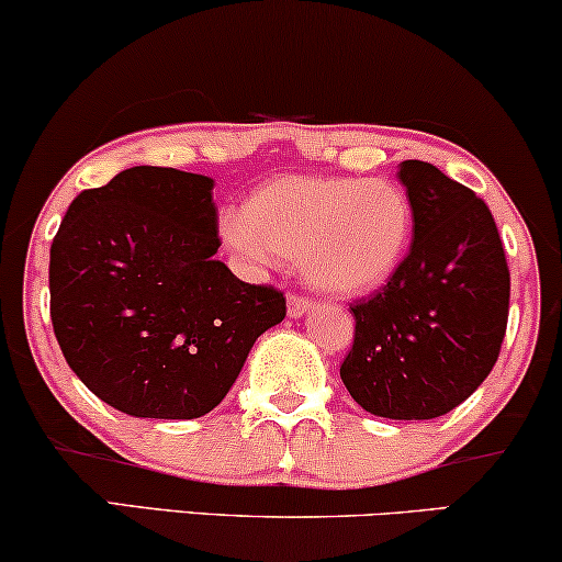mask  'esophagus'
<instances>
[{"instance_id": "esophagus-1", "label": "esophagus", "mask_w": 562, "mask_h": 562, "mask_svg": "<svg viewBox=\"0 0 562 562\" xmlns=\"http://www.w3.org/2000/svg\"><path fill=\"white\" fill-rule=\"evenodd\" d=\"M311 305H314V301H308V297L293 293V295L288 297V314L293 316V318H301L303 314H308Z\"/></svg>"}]
</instances>
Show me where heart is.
<instances>
[{"mask_svg": "<svg viewBox=\"0 0 562 562\" xmlns=\"http://www.w3.org/2000/svg\"><path fill=\"white\" fill-rule=\"evenodd\" d=\"M412 225L409 196L389 179L282 176L254 191L244 220H225L223 233L248 261L297 259L316 288L363 295L402 267Z\"/></svg>", "mask_w": 562, "mask_h": 562, "instance_id": "b5f03b06", "label": "heart"}]
</instances>
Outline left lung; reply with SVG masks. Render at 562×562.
I'll use <instances>...</instances> for the list:
<instances>
[{"instance_id": "left-lung-1", "label": "left lung", "mask_w": 562, "mask_h": 562, "mask_svg": "<svg viewBox=\"0 0 562 562\" xmlns=\"http://www.w3.org/2000/svg\"><path fill=\"white\" fill-rule=\"evenodd\" d=\"M412 246L392 280L350 305L352 350L339 375L366 412L432 420L470 400L498 360L510 272L493 212L423 160L400 162Z\"/></svg>"}]
</instances>
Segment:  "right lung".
<instances>
[{"instance_id":"add662e5","label":"right lung","mask_w":562,"mask_h":562,"mask_svg":"<svg viewBox=\"0 0 562 562\" xmlns=\"http://www.w3.org/2000/svg\"><path fill=\"white\" fill-rule=\"evenodd\" d=\"M215 181L134 166L69 204L48 261L64 358L98 400L132 417L194 420L236 383L285 318V295L215 259Z\"/></svg>"}]
</instances>
